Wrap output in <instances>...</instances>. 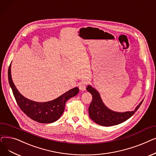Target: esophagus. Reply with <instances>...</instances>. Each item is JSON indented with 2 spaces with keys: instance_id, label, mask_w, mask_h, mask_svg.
Returning a JSON list of instances; mask_svg holds the SVG:
<instances>
[{
  "instance_id": "1",
  "label": "esophagus",
  "mask_w": 156,
  "mask_h": 156,
  "mask_svg": "<svg viewBox=\"0 0 156 156\" xmlns=\"http://www.w3.org/2000/svg\"><path fill=\"white\" fill-rule=\"evenodd\" d=\"M87 81H82V82H81V83L79 84V90H81V91H85L86 89V86H87Z\"/></svg>"
}]
</instances>
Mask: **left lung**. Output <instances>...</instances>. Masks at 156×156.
Returning a JSON list of instances; mask_svg holds the SVG:
<instances>
[{
    "instance_id": "obj_1",
    "label": "left lung",
    "mask_w": 156,
    "mask_h": 156,
    "mask_svg": "<svg viewBox=\"0 0 156 156\" xmlns=\"http://www.w3.org/2000/svg\"><path fill=\"white\" fill-rule=\"evenodd\" d=\"M86 90L92 96V101L89 107V115L96 123L103 126H112L122 123L134 114L142 101L136 107L135 110L126 112H116L108 109L103 103L98 92L91 86H87Z\"/></svg>"
}]
</instances>
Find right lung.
<instances>
[{
    "instance_id": "add662e5",
    "label": "right lung",
    "mask_w": 156,
    "mask_h": 156,
    "mask_svg": "<svg viewBox=\"0 0 156 156\" xmlns=\"http://www.w3.org/2000/svg\"><path fill=\"white\" fill-rule=\"evenodd\" d=\"M9 83L17 104L20 109L32 120L40 123H51L57 121L63 114L65 103L79 93L78 87L73 88L56 99L48 102H36L22 96L14 86L11 76V64L8 69Z\"/></svg>"
}]
</instances>
